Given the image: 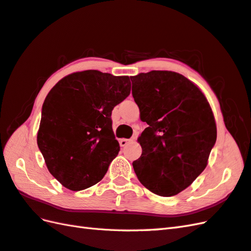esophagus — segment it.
I'll return each mask as SVG.
<instances>
[{"label": "esophagus", "instance_id": "obj_1", "mask_svg": "<svg viewBox=\"0 0 251 251\" xmlns=\"http://www.w3.org/2000/svg\"><path fill=\"white\" fill-rule=\"evenodd\" d=\"M133 140L135 139H120L119 140V142H120V145L122 148H124V147H126V145L128 144V143H130L131 141H133Z\"/></svg>", "mask_w": 251, "mask_h": 251}]
</instances>
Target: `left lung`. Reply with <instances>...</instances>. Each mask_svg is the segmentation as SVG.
<instances>
[{
    "label": "left lung",
    "instance_id": "obj_1",
    "mask_svg": "<svg viewBox=\"0 0 251 251\" xmlns=\"http://www.w3.org/2000/svg\"><path fill=\"white\" fill-rule=\"evenodd\" d=\"M132 97L149 127L139 137L142 154L132 162L143 186L176 196L200 176L217 138L205 96L184 75L152 71L131 77Z\"/></svg>",
    "mask_w": 251,
    "mask_h": 251
}]
</instances>
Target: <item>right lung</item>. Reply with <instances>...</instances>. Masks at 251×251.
<instances>
[{
    "label": "right lung",
    "mask_w": 251,
    "mask_h": 251,
    "mask_svg": "<svg viewBox=\"0 0 251 251\" xmlns=\"http://www.w3.org/2000/svg\"><path fill=\"white\" fill-rule=\"evenodd\" d=\"M129 94L127 75L84 71L63 78L47 95L37 144L64 187L79 191L102 179L120 151L112 110Z\"/></svg>",
    "instance_id": "right-lung-1"
}]
</instances>
